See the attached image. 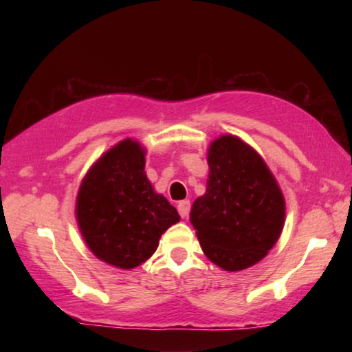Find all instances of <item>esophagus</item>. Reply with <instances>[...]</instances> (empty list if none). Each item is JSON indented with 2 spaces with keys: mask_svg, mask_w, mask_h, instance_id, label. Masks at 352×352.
Wrapping results in <instances>:
<instances>
[{
  "mask_svg": "<svg viewBox=\"0 0 352 352\" xmlns=\"http://www.w3.org/2000/svg\"><path fill=\"white\" fill-rule=\"evenodd\" d=\"M177 211H179V214L182 218H186V216H189L190 213V201L189 200H182L177 204Z\"/></svg>",
  "mask_w": 352,
  "mask_h": 352,
  "instance_id": "obj_1",
  "label": "esophagus"
}]
</instances>
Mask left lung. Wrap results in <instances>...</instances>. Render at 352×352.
I'll use <instances>...</instances> for the list:
<instances>
[{"label":"left lung","instance_id":"obj_1","mask_svg":"<svg viewBox=\"0 0 352 352\" xmlns=\"http://www.w3.org/2000/svg\"><path fill=\"white\" fill-rule=\"evenodd\" d=\"M208 166L206 192L192 205L190 223L210 261L224 271H242L276 245L285 200L263 158L239 138L216 139Z\"/></svg>","mask_w":352,"mask_h":352}]
</instances>
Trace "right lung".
<instances>
[{"mask_svg":"<svg viewBox=\"0 0 352 352\" xmlns=\"http://www.w3.org/2000/svg\"><path fill=\"white\" fill-rule=\"evenodd\" d=\"M144 148L126 139L105 152L81 182L76 219L86 245L102 261L133 269L148 259L162 234L179 221L144 173Z\"/></svg>","mask_w":352,"mask_h":352,"instance_id":"1","label":"right lung"}]
</instances>
